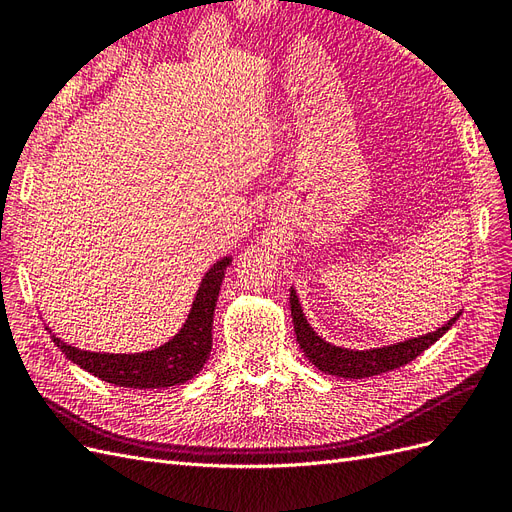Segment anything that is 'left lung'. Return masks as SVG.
Returning <instances> with one entry per match:
<instances>
[{
	"label": "left lung",
	"mask_w": 512,
	"mask_h": 512,
	"mask_svg": "<svg viewBox=\"0 0 512 512\" xmlns=\"http://www.w3.org/2000/svg\"><path fill=\"white\" fill-rule=\"evenodd\" d=\"M461 314V312H459ZM459 314H455L440 329L431 331L427 335H418L406 342H397L391 346L382 348H369V350H350L324 342V339L309 327V322L303 314L297 292L290 288V316L294 324V333H297V342L305 356L314 367H318L322 374L337 376V378H371L384 374V371H393L397 367H404L406 363L414 361L418 354L425 352L431 344H436L438 339L453 327Z\"/></svg>",
	"instance_id": "1"
}]
</instances>
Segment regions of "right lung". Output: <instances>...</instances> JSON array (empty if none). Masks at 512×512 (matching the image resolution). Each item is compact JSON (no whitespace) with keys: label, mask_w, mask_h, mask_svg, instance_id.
I'll use <instances>...</instances> for the list:
<instances>
[{"label":"right lung","mask_w":512,"mask_h":512,"mask_svg":"<svg viewBox=\"0 0 512 512\" xmlns=\"http://www.w3.org/2000/svg\"><path fill=\"white\" fill-rule=\"evenodd\" d=\"M230 262L232 256H224L205 273L183 327L160 348L134 354L89 352L66 344L49 327L46 331L68 361L108 384L126 386V389H168L183 384L192 380L209 359L215 303Z\"/></svg>","instance_id":"add662e5"}]
</instances>
